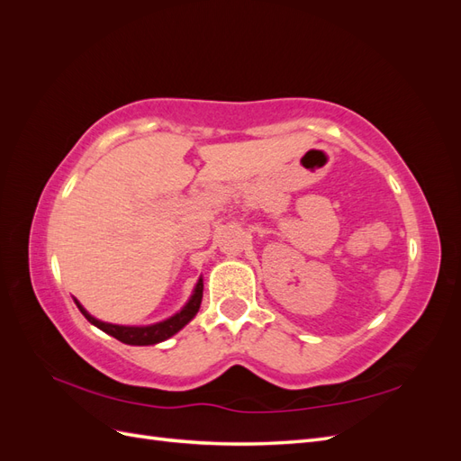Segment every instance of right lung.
I'll return each mask as SVG.
<instances>
[{
	"instance_id": "right-lung-1",
	"label": "right lung",
	"mask_w": 461,
	"mask_h": 461,
	"mask_svg": "<svg viewBox=\"0 0 461 461\" xmlns=\"http://www.w3.org/2000/svg\"><path fill=\"white\" fill-rule=\"evenodd\" d=\"M202 294H203V283L200 278L190 302L185 305L183 310H180L176 315H173L171 319L163 321V323H156V325H149V327H122V325L104 323V321L94 319L85 308H82L78 302H77V305H78V310L82 312V315H85L92 325H95L97 329H102L104 332L111 334V337H115L117 340H121L124 344H132V346H148V344H158V342L167 340L169 337H173L175 332L183 329L188 323V321H192L194 315H196L198 310H200Z\"/></svg>"
}]
</instances>
